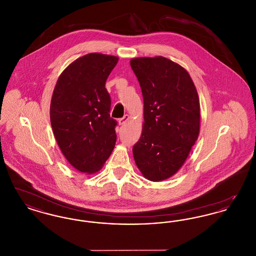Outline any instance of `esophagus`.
<instances>
[{"label":"esophagus","mask_w":256,"mask_h":256,"mask_svg":"<svg viewBox=\"0 0 256 256\" xmlns=\"http://www.w3.org/2000/svg\"><path fill=\"white\" fill-rule=\"evenodd\" d=\"M128 120H130V115L126 114L122 118H121V119L119 120V124H120V126H124V124H126V122H128Z\"/></svg>","instance_id":"34e87169"}]
</instances>
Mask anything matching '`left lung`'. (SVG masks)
Wrapping results in <instances>:
<instances>
[{
  "label": "left lung",
  "mask_w": 256,
  "mask_h": 256,
  "mask_svg": "<svg viewBox=\"0 0 256 256\" xmlns=\"http://www.w3.org/2000/svg\"><path fill=\"white\" fill-rule=\"evenodd\" d=\"M130 66L141 86L145 121L134 160L148 180L161 182L182 168L198 137V92L188 72L166 58H136Z\"/></svg>",
  "instance_id": "1"
}]
</instances>
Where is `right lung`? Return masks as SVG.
<instances>
[{
	"label": "right lung",
	"mask_w": 256,
	"mask_h": 256,
	"mask_svg": "<svg viewBox=\"0 0 256 256\" xmlns=\"http://www.w3.org/2000/svg\"><path fill=\"white\" fill-rule=\"evenodd\" d=\"M118 58L92 52L72 62L54 89L50 117L56 140L76 170L102 169L116 143V120L106 82Z\"/></svg>",
	"instance_id": "obj_1"
}]
</instances>
